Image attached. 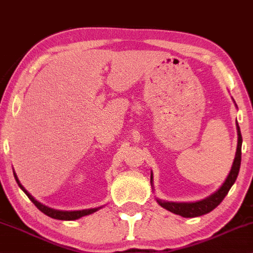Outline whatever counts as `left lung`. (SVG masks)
Instances as JSON below:
<instances>
[{
    "label": "left lung",
    "instance_id": "1",
    "mask_svg": "<svg viewBox=\"0 0 253 253\" xmlns=\"http://www.w3.org/2000/svg\"><path fill=\"white\" fill-rule=\"evenodd\" d=\"M237 133H238V145H237V152H236L235 161H233L231 170H230L228 177L222 187L212 194L211 196L207 197L206 200L198 201V202L194 203H177V202H165V201L158 200L160 206L165 209L169 210L170 212L176 213L182 217H187V218H193V217H198L206 215V213L212 211L218 204L224 200V197L228 195L230 188L235 183L236 178L238 176L239 168H241V160H242V134L239 126L237 124ZM153 176L150 175V182H152Z\"/></svg>",
    "mask_w": 253,
    "mask_h": 253
}]
</instances>
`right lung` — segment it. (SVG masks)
Here are the masks:
<instances>
[{
	"label": "right lung",
	"instance_id": "add662e5",
	"mask_svg": "<svg viewBox=\"0 0 253 253\" xmlns=\"http://www.w3.org/2000/svg\"><path fill=\"white\" fill-rule=\"evenodd\" d=\"M14 176L16 178V182H17V184L20 185V188L22 190L24 191L25 195L29 197V200L33 202L35 206L37 207L38 210H41L42 212L45 213L46 216L51 217V218H55V219H60V220H73V219H77V218H81L83 216H86V215H89V213L92 212H95L99 208H94V209H86V210H79V211H60V210H55V209H51V208H47L45 206H43V204H41L40 202H37L35 198L31 196L30 194L28 193L27 190L24 189V187L20 183V181H18L17 176H16V174L14 172Z\"/></svg>",
	"mask_w": 253,
	"mask_h": 253
}]
</instances>
